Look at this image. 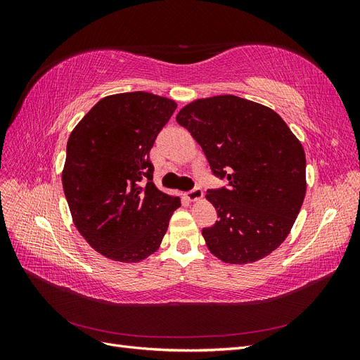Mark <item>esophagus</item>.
Here are the masks:
<instances>
[{"instance_id": "obj_1", "label": "esophagus", "mask_w": 360, "mask_h": 360, "mask_svg": "<svg viewBox=\"0 0 360 360\" xmlns=\"http://www.w3.org/2000/svg\"><path fill=\"white\" fill-rule=\"evenodd\" d=\"M184 195H186V198H188L189 201H197V200H201V198H202L204 192H202L201 188H195V189H192V191H188Z\"/></svg>"}]
</instances>
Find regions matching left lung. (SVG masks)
Masks as SVG:
<instances>
[{
  "label": "left lung",
  "mask_w": 360,
  "mask_h": 360,
  "mask_svg": "<svg viewBox=\"0 0 360 360\" xmlns=\"http://www.w3.org/2000/svg\"><path fill=\"white\" fill-rule=\"evenodd\" d=\"M177 123L201 146L228 188L207 191L219 221L202 228L210 252L230 264L271 254L290 234L307 192L300 141L274 110L233 94L193 101Z\"/></svg>",
  "instance_id": "obj_1"
}]
</instances>
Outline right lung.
<instances>
[{
	"instance_id": "obj_1",
	"label": "right lung",
	"mask_w": 360,
	"mask_h": 360,
	"mask_svg": "<svg viewBox=\"0 0 360 360\" xmlns=\"http://www.w3.org/2000/svg\"><path fill=\"white\" fill-rule=\"evenodd\" d=\"M177 103L146 91L106 96L68 141L63 189L75 226L97 252L138 263L159 249L179 197L153 183L150 150Z\"/></svg>"
}]
</instances>
